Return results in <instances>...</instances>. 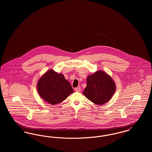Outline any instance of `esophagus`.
<instances>
[{
  "label": "esophagus",
  "mask_w": 152,
  "mask_h": 152,
  "mask_svg": "<svg viewBox=\"0 0 152 152\" xmlns=\"http://www.w3.org/2000/svg\"><path fill=\"white\" fill-rule=\"evenodd\" d=\"M75 91L76 92H80L81 91V88L80 87H77L75 88Z\"/></svg>",
  "instance_id": "34e87169"
}]
</instances>
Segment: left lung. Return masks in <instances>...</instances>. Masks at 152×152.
Here are the masks:
<instances>
[{
  "label": "left lung",
  "instance_id": "1",
  "mask_svg": "<svg viewBox=\"0 0 152 152\" xmlns=\"http://www.w3.org/2000/svg\"><path fill=\"white\" fill-rule=\"evenodd\" d=\"M116 91V84L107 73L98 71L87 77V87L83 94L97 105L108 102Z\"/></svg>",
  "mask_w": 152,
  "mask_h": 152
}]
</instances>
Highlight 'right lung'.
<instances>
[{
	"mask_svg": "<svg viewBox=\"0 0 152 152\" xmlns=\"http://www.w3.org/2000/svg\"><path fill=\"white\" fill-rule=\"evenodd\" d=\"M37 89L41 98L52 105L61 102L73 92L71 84L64 75L53 69L47 71L39 79Z\"/></svg>",
	"mask_w": 152,
	"mask_h": 152,
	"instance_id": "add662e5",
	"label": "right lung"
}]
</instances>
